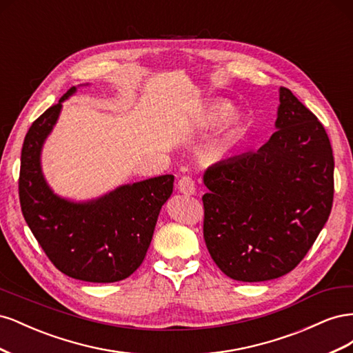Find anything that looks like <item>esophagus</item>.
I'll list each match as a JSON object with an SVG mask.
<instances>
[{"instance_id": "1", "label": "esophagus", "mask_w": 353, "mask_h": 353, "mask_svg": "<svg viewBox=\"0 0 353 353\" xmlns=\"http://www.w3.org/2000/svg\"><path fill=\"white\" fill-rule=\"evenodd\" d=\"M178 190H179V193H183L185 196H193L196 193L194 179L188 175L181 176L178 181Z\"/></svg>"}]
</instances>
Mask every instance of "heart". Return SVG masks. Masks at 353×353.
<instances>
[{
    "instance_id": "b5f03b06",
    "label": "heart",
    "mask_w": 353,
    "mask_h": 353,
    "mask_svg": "<svg viewBox=\"0 0 353 353\" xmlns=\"http://www.w3.org/2000/svg\"><path fill=\"white\" fill-rule=\"evenodd\" d=\"M218 126L216 132L206 144L203 156L215 162L225 157L236 147L245 134V121L241 113L232 112V105L227 101H213L205 105L194 117V125L199 128Z\"/></svg>"
}]
</instances>
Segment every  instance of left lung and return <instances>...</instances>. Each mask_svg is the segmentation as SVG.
<instances>
[{
    "label": "left lung",
    "mask_w": 353,
    "mask_h": 353,
    "mask_svg": "<svg viewBox=\"0 0 353 353\" xmlns=\"http://www.w3.org/2000/svg\"><path fill=\"white\" fill-rule=\"evenodd\" d=\"M276 131L258 152L210 166L203 236L230 279L258 283L294 270L330 216L334 157L318 117L280 88Z\"/></svg>",
    "instance_id": "8db88e82"
}]
</instances>
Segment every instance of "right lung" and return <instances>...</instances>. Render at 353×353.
<instances>
[{"label": "right lung", "mask_w": 353, "mask_h": 353, "mask_svg": "<svg viewBox=\"0 0 353 353\" xmlns=\"http://www.w3.org/2000/svg\"><path fill=\"white\" fill-rule=\"evenodd\" d=\"M74 91L72 87L29 128L20 157V206L32 234L59 271L88 283L121 281L143 263L159 212L172 194L174 175L121 185L83 203L52 193L42 175L41 150L63 101Z\"/></svg>", "instance_id": "right-lung-1"}]
</instances>
